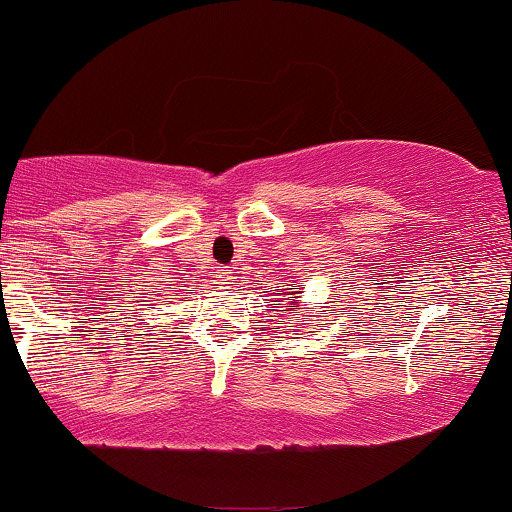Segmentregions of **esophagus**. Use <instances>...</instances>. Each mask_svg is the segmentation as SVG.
<instances>
[{
	"label": "esophagus",
	"instance_id": "1",
	"mask_svg": "<svg viewBox=\"0 0 512 512\" xmlns=\"http://www.w3.org/2000/svg\"><path fill=\"white\" fill-rule=\"evenodd\" d=\"M231 281H234V269L219 267L217 269V283H222V286H229Z\"/></svg>",
	"mask_w": 512,
	"mask_h": 512
}]
</instances>
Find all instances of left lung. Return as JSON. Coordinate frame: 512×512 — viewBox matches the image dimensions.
<instances>
[{
	"mask_svg": "<svg viewBox=\"0 0 512 512\" xmlns=\"http://www.w3.org/2000/svg\"><path fill=\"white\" fill-rule=\"evenodd\" d=\"M300 293H302V290H300V288H295V283H293V288H286V293H276V295H281V297H278L276 302L286 300V295H295V300H290L288 307H286V309H281L283 314H297V309H300V300H297V297H300Z\"/></svg>",
	"mask_w": 512,
	"mask_h": 512,
	"instance_id": "left-lung-1",
	"label": "left lung"
}]
</instances>
